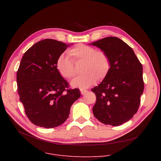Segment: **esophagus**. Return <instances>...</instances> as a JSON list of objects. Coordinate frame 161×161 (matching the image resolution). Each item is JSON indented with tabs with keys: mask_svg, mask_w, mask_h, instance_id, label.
Masks as SVG:
<instances>
[{
	"mask_svg": "<svg viewBox=\"0 0 161 161\" xmlns=\"http://www.w3.org/2000/svg\"><path fill=\"white\" fill-rule=\"evenodd\" d=\"M80 92H81V95H84L86 93V92H87V90L86 89H80Z\"/></svg>",
	"mask_w": 161,
	"mask_h": 161,
	"instance_id": "obj_1",
	"label": "esophagus"
}]
</instances>
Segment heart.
I'll list each match as a JSON object with an SVG mask.
<instances>
[{"instance_id": "1", "label": "heart", "mask_w": 161, "mask_h": 161, "mask_svg": "<svg viewBox=\"0 0 161 161\" xmlns=\"http://www.w3.org/2000/svg\"><path fill=\"white\" fill-rule=\"evenodd\" d=\"M72 58L61 55L55 63L56 69L62 77L71 80L75 75L74 63L83 61L84 73L74 78L71 86L81 89L87 88L94 84L97 79L105 78L110 69V59L103 50H96L95 47L86 44H79L69 51Z\"/></svg>"}]
</instances>
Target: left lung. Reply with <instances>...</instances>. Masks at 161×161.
<instances>
[{
  "label": "left lung",
  "instance_id": "obj_1",
  "mask_svg": "<svg viewBox=\"0 0 161 161\" xmlns=\"http://www.w3.org/2000/svg\"><path fill=\"white\" fill-rule=\"evenodd\" d=\"M108 54L110 69L98 86L92 112L105 125L119 126L136 114L144 89L143 68L133 49L117 37L109 36L91 44Z\"/></svg>",
  "mask_w": 161,
  "mask_h": 161
}]
</instances>
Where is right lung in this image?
Returning <instances> with one entry per match:
<instances>
[{
  "mask_svg": "<svg viewBox=\"0 0 161 161\" xmlns=\"http://www.w3.org/2000/svg\"><path fill=\"white\" fill-rule=\"evenodd\" d=\"M69 45L53 39L36 42L23 55L17 72L19 100L29 119L46 129L63 124L81 96L56 69V61Z\"/></svg>",
  "mask_w": 161,
  "mask_h": 161,
  "instance_id": "obj_1",
  "label": "right lung"
}]
</instances>
